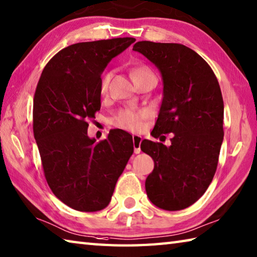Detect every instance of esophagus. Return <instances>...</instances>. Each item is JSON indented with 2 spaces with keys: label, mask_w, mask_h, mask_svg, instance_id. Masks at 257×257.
I'll list each match as a JSON object with an SVG mask.
<instances>
[{
  "label": "esophagus",
  "mask_w": 257,
  "mask_h": 257,
  "mask_svg": "<svg viewBox=\"0 0 257 257\" xmlns=\"http://www.w3.org/2000/svg\"><path fill=\"white\" fill-rule=\"evenodd\" d=\"M143 141V137L139 135H134L133 136V143H134V151L136 154L141 153V144Z\"/></svg>",
  "instance_id": "1"
}]
</instances>
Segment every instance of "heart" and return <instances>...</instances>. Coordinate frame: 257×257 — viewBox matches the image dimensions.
I'll use <instances>...</instances> for the list:
<instances>
[{
	"instance_id": "heart-1",
	"label": "heart",
	"mask_w": 257,
	"mask_h": 257,
	"mask_svg": "<svg viewBox=\"0 0 257 257\" xmlns=\"http://www.w3.org/2000/svg\"><path fill=\"white\" fill-rule=\"evenodd\" d=\"M145 74H153L148 68L146 67H137L134 68L132 71V77H136L139 75H145ZM111 80V73H105L101 78L100 83V90L102 93H105L108 90L109 82ZM143 119L144 114L142 112L135 110H122L115 115L114 123L119 127L132 130V132H136L143 127Z\"/></svg>"
}]
</instances>
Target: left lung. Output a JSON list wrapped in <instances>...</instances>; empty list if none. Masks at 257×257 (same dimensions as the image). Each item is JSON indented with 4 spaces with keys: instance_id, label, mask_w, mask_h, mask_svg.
Instances as JSON below:
<instances>
[{
    "instance_id": "left-lung-1",
    "label": "left lung",
    "mask_w": 257,
    "mask_h": 257,
    "mask_svg": "<svg viewBox=\"0 0 257 257\" xmlns=\"http://www.w3.org/2000/svg\"><path fill=\"white\" fill-rule=\"evenodd\" d=\"M133 50L162 75L163 100L152 136L173 134L170 146L148 139L141 144L154 160L145 182L147 197L161 209H185L202 197L216 173L223 141L220 86L206 60L184 45L138 41Z\"/></svg>"
}]
</instances>
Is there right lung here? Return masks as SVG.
<instances>
[{
	"mask_svg": "<svg viewBox=\"0 0 257 257\" xmlns=\"http://www.w3.org/2000/svg\"><path fill=\"white\" fill-rule=\"evenodd\" d=\"M135 38L78 43L46 65L34 97V135L49 188L78 211L104 209L134 153L133 136L110 130L97 143L87 120L101 108V74Z\"/></svg>",
	"mask_w": 257,
	"mask_h": 257,
	"instance_id": "add662e5",
	"label": "right lung"
}]
</instances>
